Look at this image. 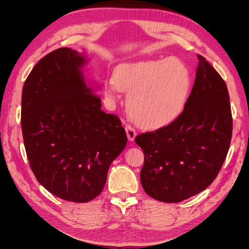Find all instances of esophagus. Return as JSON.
<instances>
[{"instance_id":"obj_1","label":"esophagus","mask_w":249,"mask_h":249,"mask_svg":"<svg viewBox=\"0 0 249 249\" xmlns=\"http://www.w3.org/2000/svg\"><path fill=\"white\" fill-rule=\"evenodd\" d=\"M124 129L126 132L127 139H129L130 141H134L135 137H136V131H135L134 127H132L131 125H125Z\"/></svg>"}]
</instances>
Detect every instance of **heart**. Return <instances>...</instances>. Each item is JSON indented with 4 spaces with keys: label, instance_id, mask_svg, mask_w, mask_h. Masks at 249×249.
Listing matches in <instances>:
<instances>
[{
    "label": "heart",
    "instance_id": "b5f03b06",
    "mask_svg": "<svg viewBox=\"0 0 249 249\" xmlns=\"http://www.w3.org/2000/svg\"><path fill=\"white\" fill-rule=\"evenodd\" d=\"M190 86L189 70L178 58L124 63L107 81L111 96L129 93L127 111L145 129H158L177 119L186 106Z\"/></svg>",
    "mask_w": 249,
    "mask_h": 249
}]
</instances>
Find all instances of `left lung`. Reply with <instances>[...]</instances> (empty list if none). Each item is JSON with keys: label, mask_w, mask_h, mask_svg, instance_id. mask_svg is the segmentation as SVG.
Returning a JSON list of instances; mask_svg holds the SVG:
<instances>
[{"label": "left lung", "mask_w": 249, "mask_h": 249, "mask_svg": "<svg viewBox=\"0 0 249 249\" xmlns=\"http://www.w3.org/2000/svg\"><path fill=\"white\" fill-rule=\"evenodd\" d=\"M197 58L194 85L180 115L135 138L144 154L143 189L163 202H180L205 190L217 177L231 144L227 84L206 58Z\"/></svg>", "instance_id": "left-lung-1"}]
</instances>
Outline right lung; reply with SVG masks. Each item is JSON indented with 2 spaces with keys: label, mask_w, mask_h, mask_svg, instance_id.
<instances>
[{
  "label": "right lung",
  "mask_w": 249,
  "mask_h": 249,
  "mask_svg": "<svg viewBox=\"0 0 249 249\" xmlns=\"http://www.w3.org/2000/svg\"><path fill=\"white\" fill-rule=\"evenodd\" d=\"M86 55L70 48L40 59L21 93V131L37 180L56 196L92 200L126 145L117 116L105 113L86 81Z\"/></svg>",
  "instance_id": "add662e5"
}]
</instances>
